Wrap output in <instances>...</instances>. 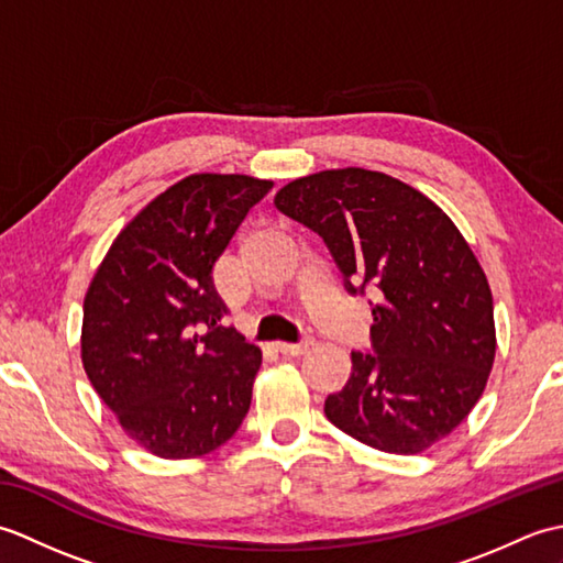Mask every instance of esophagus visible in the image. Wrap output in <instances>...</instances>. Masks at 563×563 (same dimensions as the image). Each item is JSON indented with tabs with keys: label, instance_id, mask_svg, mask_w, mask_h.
<instances>
[{
	"label": "esophagus",
	"instance_id": "esophagus-1",
	"mask_svg": "<svg viewBox=\"0 0 563 563\" xmlns=\"http://www.w3.org/2000/svg\"><path fill=\"white\" fill-rule=\"evenodd\" d=\"M312 345H314L312 339H305V341H300V343L280 341L278 345H275V349H278L283 355H302V353H307L309 349H312Z\"/></svg>",
	"mask_w": 563,
	"mask_h": 563
}]
</instances>
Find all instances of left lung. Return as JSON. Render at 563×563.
<instances>
[{
    "instance_id": "8db88e82",
    "label": "left lung",
    "mask_w": 563,
    "mask_h": 563,
    "mask_svg": "<svg viewBox=\"0 0 563 563\" xmlns=\"http://www.w3.org/2000/svg\"><path fill=\"white\" fill-rule=\"evenodd\" d=\"M273 202L324 239L345 288L379 295L375 353H351L349 382L324 401L329 421L391 454L450 435L496 357L492 288L462 232L421 190L361 166L295 178Z\"/></svg>"
}]
</instances>
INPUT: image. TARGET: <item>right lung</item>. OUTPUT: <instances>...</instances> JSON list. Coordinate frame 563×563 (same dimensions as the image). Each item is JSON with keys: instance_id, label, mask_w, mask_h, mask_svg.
<instances>
[{"instance_id": "right-lung-1", "label": "right lung", "mask_w": 563, "mask_h": 563, "mask_svg": "<svg viewBox=\"0 0 563 563\" xmlns=\"http://www.w3.org/2000/svg\"><path fill=\"white\" fill-rule=\"evenodd\" d=\"M271 188L246 174L181 178L123 227L84 295V373L162 460L218 450L249 411L261 349L224 327L212 268Z\"/></svg>"}]
</instances>
